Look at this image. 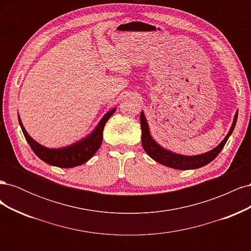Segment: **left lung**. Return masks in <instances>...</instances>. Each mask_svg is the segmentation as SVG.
<instances>
[{
	"instance_id": "left-lung-1",
	"label": "left lung",
	"mask_w": 251,
	"mask_h": 251,
	"mask_svg": "<svg viewBox=\"0 0 251 251\" xmlns=\"http://www.w3.org/2000/svg\"><path fill=\"white\" fill-rule=\"evenodd\" d=\"M237 119H238V112L234 115V119H233L232 126L230 127V131L228 132V134H227L224 140L220 143L217 148L207 151V153L198 155V156H182V155L172 153V151L168 150L162 149L159 144H157L153 140V138H151L150 135V130H149L146 117H144L143 112H141L140 124H141V132H142V135H141L142 147H143V150L146 151V153L151 159H154V160L157 161L158 163L169 166V168L176 169V170L199 169L211 162L220 154V151H222L226 141L228 140L229 136L233 131L235 123H237Z\"/></svg>"
}]
</instances>
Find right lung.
<instances>
[{
    "mask_svg": "<svg viewBox=\"0 0 251 251\" xmlns=\"http://www.w3.org/2000/svg\"><path fill=\"white\" fill-rule=\"evenodd\" d=\"M115 111L116 109H113L105 114L100 120V123L98 124V126L93 131V133L90 134L87 138L74 143L72 146L62 149H48L41 146L40 143H37L27 134L26 130L21 123L20 117L19 123L27 142L29 143L30 148L32 149V151L37 157L50 165H54L57 166V168L69 169L83 164L87 162L91 157L94 156L97 150L101 146L102 132L105 123H107L109 118L115 113Z\"/></svg>",
    "mask_w": 251,
    "mask_h": 251,
    "instance_id": "right-lung-1",
    "label": "right lung"
}]
</instances>
